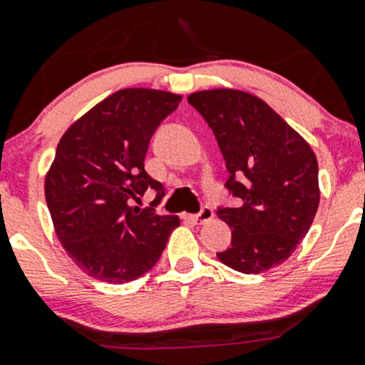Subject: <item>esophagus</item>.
Segmentation results:
<instances>
[{
    "label": "esophagus",
    "mask_w": 365,
    "mask_h": 365,
    "mask_svg": "<svg viewBox=\"0 0 365 365\" xmlns=\"http://www.w3.org/2000/svg\"><path fill=\"white\" fill-rule=\"evenodd\" d=\"M183 219L192 220L194 224H205L213 219V210L210 208V206H203L200 213H196V215H183Z\"/></svg>",
    "instance_id": "obj_1"
}]
</instances>
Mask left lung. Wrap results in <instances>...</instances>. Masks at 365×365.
<instances>
[{
    "label": "left lung",
    "mask_w": 365,
    "mask_h": 365,
    "mask_svg": "<svg viewBox=\"0 0 365 365\" xmlns=\"http://www.w3.org/2000/svg\"><path fill=\"white\" fill-rule=\"evenodd\" d=\"M226 160L237 208H217L231 247L217 254L242 274L284 263L307 235L319 205L318 160L309 143L259 97L217 88L189 95Z\"/></svg>",
    "instance_id": "obj_1"
}]
</instances>
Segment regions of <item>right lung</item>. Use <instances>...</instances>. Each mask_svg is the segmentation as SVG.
<instances>
[{
    "mask_svg": "<svg viewBox=\"0 0 365 365\" xmlns=\"http://www.w3.org/2000/svg\"><path fill=\"white\" fill-rule=\"evenodd\" d=\"M182 95L127 88L109 95L73 121L58 143L46 175V201L54 231L73 263L90 277L113 284L152 270L176 215L139 208L148 189L164 187L145 171L150 139Z\"/></svg>",
    "mask_w": 365,
    "mask_h": 365,
    "instance_id": "right-lung-1",
    "label": "right lung"
}]
</instances>
